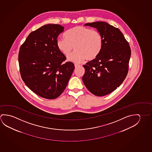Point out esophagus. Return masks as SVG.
Segmentation results:
<instances>
[{"instance_id":"esophagus-1","label":"esophagus","mask_w":152,"mask_h":152,"mask_svg":"<svg viewBox=\"0 0 152 152\" xmlns=\"http://www.w3.org/2000/svg\"><path fill=\"white\" fill-rule=\"evenodd\" d=\"M80 66V65H79V64H75V68H78V67H79Z\"/></svg>"}]
</instances>
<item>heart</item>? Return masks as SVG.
Here are the masks:
<instances>
[{"label":"heart","mask_w":152,"mask_h":152,"mask_svg":"<svg viewBox=\"0 0 152 152\" xmlns=\"http://www.w3.org/2000/svg\"><path fill=\"white\" fill-rule=\"evenodd\" d=\"M65 38L56 40L58 49L65 56L73 48L75 51L68 56L73 62L81 63L86 58L92 61L96 58L103 48V38L99 31L87 27L77 26L66 31Z\"/></svg>","instance_id":"obj_1"}]
</instances>
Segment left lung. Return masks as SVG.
Wrapping results in <instances>:
<instances>
[{
	"instance_id": "8db88e82",
	"label": "left lung",
	"mask_w": 152,
	"mask_h": 152,
	"mask_svg": "<svg viewBox=\"0 0 152 152\" xmlns=\"http://www.w3.org/2000/svg\"><path fill=\"white\" fill-rule=\"evenodd\" d=\"M96 28L103 38V48L98 56L83 65L82 80L92 94L104 96L121 86L127 75L131 50L123 33L106 22L87 23Z\"/></svg>"
}]
</instances>
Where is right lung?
I'll use <instances>...</instances> for the list:
<instances>
[{"label": "right lung", "instance_id": "obj_1", "mask_svg": "<svg viewBox=\"0 0 152 152\" xmlns=\"http://www.w3.org/2000/svg\"><path fill=\"white\" fill-rule=\"evenodd\" d=\"M64 28L58 24L44 25L31 32L19 48L22 80L32 91L45 99L60 96L75 70L73 63H63L66 57L56 45Z\"/></svg>", "mask_w": 152, "mask_h": 152}]
</instances>
